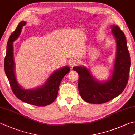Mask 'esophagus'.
Wrapping results in <instances>:
<instances>
[{
    "instance_id": "34e87169",
    "label": "esophagus",
    "mask_w": 135,
    "mask_h": 135,
    "mask_svg": "<svg viewBox=\"0 0 135 135\" xmlns=\"http://www.w3.org/2000/svg\"><path fill=\"white\" fill-rule=\"evenodd\" d=\"M78 63H79V62H78V61L77 60L72 59L70 62V67L73 68V66H75L77 65Z\"/></svg>"
}]
</instances>
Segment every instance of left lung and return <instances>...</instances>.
<instances>
[{
    "label": "left lung",
    "instance_id": "left-lung-1",
    "mask_svg": "<svg viewBox=\"0 0 135 135\" xmlns=\"http://www.w3.org/2000/svg\"><path fill=\"white\" fill-rule=\"evenodd\" d=\"M111 28L112 33L116 40V57L110 80L100 82L95 80L85 67L73 68L79 74V94L86 102L100 104L110 101L122 93L128 83L131 58L126 37L119 26L112 25Z\"/></svg>",
    "mask_w": 135,
    "mask_h": 135
}]
</instances>
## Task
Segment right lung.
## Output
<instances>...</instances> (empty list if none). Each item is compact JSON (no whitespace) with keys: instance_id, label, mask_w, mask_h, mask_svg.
I'll list each match as a JSON object with an SVG mask.
<instances>
[{"instance_id":"add662e5","label":"right lung","mask_w":135,"mask_h":135,"mask_svg":"<svg viewBox=\"0 0 135 135\" xmlns=\"http://www.w3.org/2000/svg\"><path fill=\"white\" fill-rule=\"evenodd\" d=\"M26 22L19 23L16 30L12 33L7 44L6 56L4 57V72L9 81L12 91L16 97L24 102L37 106H45L50 105L57 98L59 85L63 77L69 72L70 68L65 66L56 70L48 78L41 87L32 90L23 89L17 83L15 75V63L13 53V42L17 39L21 33L22 27Z\"/></svg>"}]
</instances>
